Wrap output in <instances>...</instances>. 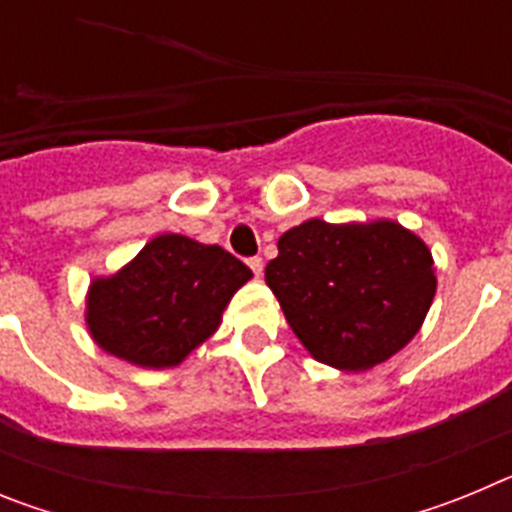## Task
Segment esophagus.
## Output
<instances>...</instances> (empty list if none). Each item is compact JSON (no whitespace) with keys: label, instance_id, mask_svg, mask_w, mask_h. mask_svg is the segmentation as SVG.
<instances>
[{"label":"esophagus","instance_id":"esophagus-1","mask_svg":"<svg viewBox=\"0 0 512 512\" xmlns=\"http://www.w3.org/2000/svg\"><path fill=\"white\" fill-rule=\"evenodd\" d=\"M248 266H251V271L256 277L264 274V259H261V256H251V259H248Z\"/></svg>","mask_w":512,"mask_h":512}]
</instances>
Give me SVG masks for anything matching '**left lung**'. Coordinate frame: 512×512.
Masks as SVG:
<instances>
[{
    "label": "left lung",
    "instance_id": "left-lung-1",
    "mask_svg": "<svg viewBox=\"0 0 512 512\" xmlns=\"http://www.w3.org/2000/svg\"><path fill=\"white\" fill-rule=\"evenodd\" d=\"M266 284L312 359L366 372L408 346L436 295L433 256L395 220H305L277 243Z\"/></svg>",
    "mask_w": 512,
    "mask_h": 512
}]
</instances>
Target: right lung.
Segmentation results:
<instances>
[{
    "label": "right lung",
    "mask_w": 512,
    "mask_h": 512,
    "mask_svg": "<svg viewBox=\"0 0 512 512\" xmlns=\"http://www.w3.org/2000/svg\"><path fill=\"white\" fill-rule=\"evenodd\" d=\"M251 269L220 246L164 233L110 277L92 279L87 328L102 351L143 366H179L223 323Z\"/></svg>",
    "instance_id": "1"
}]
</instances>
